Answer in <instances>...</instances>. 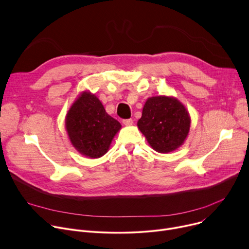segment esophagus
<instances>
[{
	"label": "esophagus",
	"mask_w": 249,
	"mask_h": 249,
	"mask_svg": "<svg viewBox=\"0 0 249 249\" xmlns=\"http://www.w3.org/2000/svg\"><path fill=\"white\" fill-rule=\"evenodd\" d=\"M123 124L125 126H131L133 124V120L132 119H125V120H123Z\"/></svg>",
	"instance_id": "esophagus-1"
}]
</instances>
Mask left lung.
Returning a JSON list of instances; mask_svg holds the SVG:
<instances>
[{
	"mask_svg": "<svg viewBox=\"0 0 249 249\" xmlns=\"http://www.w3.org/2000/svg\"><path fill=\"white\" fill-rule=\"evenodd\" d=\"M190 123L189 112L178 99L157 95L145 102L137 126L156 152L167 154L184 144Z\"/></svg>",
	"mask_w": 249,
	"mask_h": 249,
	"instance_id": "1",
	"label": "left lung"
}]
</instances>
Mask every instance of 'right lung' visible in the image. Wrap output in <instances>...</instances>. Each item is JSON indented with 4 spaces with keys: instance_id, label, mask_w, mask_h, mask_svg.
<instances>
[{
    "instance_id": "obj_1",
    "label": "right lung",
    "mask_w": 249,
    "mask_h": 249,
    "mask_svg": "<svg viewBox=\"0 0 249 249\" xmlns=\"http://www.w3.org/2000/svg\"><path fill=\"white\" fill-rule=\"evenodd\" d=\"M65 127L71 144L81 155L98 159L108 152L121 124L107 114L95 94L85 90L68 110Z\"/></svg>"
}]
</instances>
